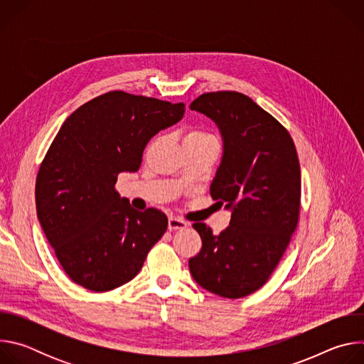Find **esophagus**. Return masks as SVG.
Segmentation results:
<instances>
[{
    "instance_id": "34e87169",
    "label": "esophagus",
    "mask_w": 364,
    "mask_h": 364,
    "mask_svg": "<svg viewBox=\"0 0 364 364\" xmlns=\"http://www.w3.org/2000/svg\"><path fill=\"white\" fill-rule=\"evenodd\" d=\"M187 226H188V223H187L186 220L180 219V218L171 216V218L168 219V229H170V230H180V229H184V228H187Z\"/></svg>"
}]
</instances>
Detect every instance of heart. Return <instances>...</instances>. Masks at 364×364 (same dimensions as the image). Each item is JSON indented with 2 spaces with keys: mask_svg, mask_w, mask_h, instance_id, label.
<instances>
[{
  "mask_svg": "<svg viewBox=\"0 0 364 364\" xmlns=\"http://www.w3.org/2000/svg\"><path fill=\"white\" fill-rule=\"evenodd\" d=\"M187 136H210V135L205 134V132H200V131H193Z\"/></svg>",
  "mask_w": 364,
  "mask_h": 364,
  "instance_id": "heart-1",
  "label": "heart"
}]
</instances>
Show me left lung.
<instances>
[{
    "mask_svg": "<svg viewBox=\"0 0 364 364\" xmlns=\"http://www.w3.org/2000/svg\"><path fill=\"white\" fill-rule=\"evenodd\" d=\"M209 117L223 139V157L210 194L232 212L219 236L194 223L203 246L190 257L194 281L223 298H242L261 288L298 225L301 171L289 132L249 96L203 93L190 105Z\"/></svg>",
    "mask_w": 364,
    "mask_h": 364,
    "instance_id": "1",
    "label": "left lung"
}]
</instances>
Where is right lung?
Masks as SVG:
<instances>
[{"label": "right lung", "instance_id": "add662e5", "mask_svg": "<svg viewBox=\"0 0 364 364\" xmlns=\"http://www.w3.org/2000/svg\"><path fill=\"white\" fill-rule=\"evenodd\" d=\"M186 105L122 90L100 95L62 125L40 166L36 209L69 278L105 292L129 282L166 233L167 216L138 212L115 190L138 171L148 141L177 124Z\"/></svg>", "mask_w": 364, "mask_h": 364}]
</instances>
